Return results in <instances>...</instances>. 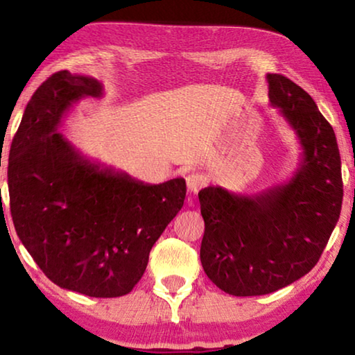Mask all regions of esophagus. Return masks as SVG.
I'll return each mask as SVG.
<instances>
[{"instance_id": "esophagus-1", "label": "esophagus", "mask_w": 355, "mask_h": 355, "mask_svg": "<svg viewBox=\"0 0 355 355\" xmlns=\"http://www.w3.org/2000/svg\"><path fill=\"white\" fill-rule=\"evenodd\" d=\"M205 184H207V178L203 177L202 173L192 172L186 177V186H188V191L192 192V194H197V192H199Z\"/></svg>"}]
</instances>
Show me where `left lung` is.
<instances>
[{
  "label": "left lung",
  "instance_id": "left-lung-1",
  "mask_svg": "<svg viewBox=\"0 0 355 355\" xmlns=\"http://www.w3.org/2000/svg\"><path fill=\"white\" fill-rule=\"evenodd\" d=\"M269 101L300 144L297 169L286 183L252 196L208 186L199 192L205 220L203 271L233 296H261L315 268L338 222L341 159L334 128L313 98L284 75L268 73Z\"/></svg>",
  "mask_w": 355,
  "mask_h": 355
}]
</instances>
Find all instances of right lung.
Here are the masks:
<instances>
[{
	"label": "right lung",
	"mask_w": 355,
	"mask_h": 355,
	"mask_svg": "<svg viewBox=\"0 0 355 355\" xmlns=\"http://www.w3.org/2000/svg\"><path fill=\"white\" fill-rule=\"evenodd\" d=\"M103 84L69 70L34 92L12 139L8 184L20 241L53 284L91 297L128 294L182 209L186 182L148 184L89 159L58 128Z\"/></svg>",
	"instance_id": "right-lung-1"
}]
</instances>
